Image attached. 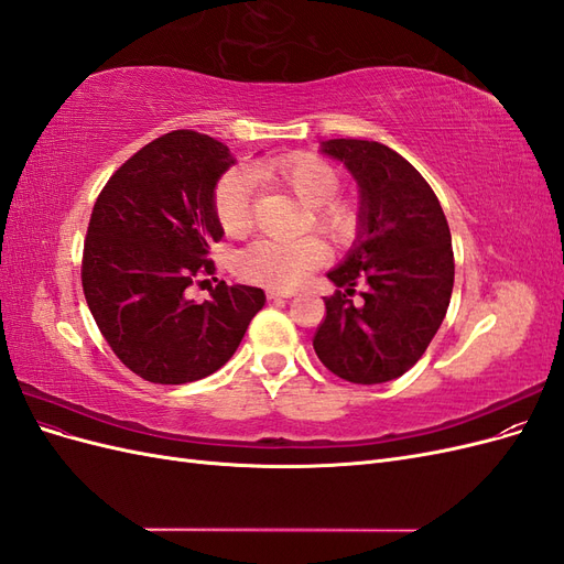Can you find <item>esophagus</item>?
Segmentation results:
<instances>
[{"label": "esophagus", "instance_id": "1", "mask_svg": "<svg viewBox=\"0 0 564 564\" xmlns=\"http://www.w3.org/2000/svg\"><path fill=\"white\" fill-rule=\"evenodd\" d=\"M265 296H268L270 301H275V299H292L294 292H280V289H268Z\"/></svg>", "mask_w": 564, "mask_h": 564}]
</instances>
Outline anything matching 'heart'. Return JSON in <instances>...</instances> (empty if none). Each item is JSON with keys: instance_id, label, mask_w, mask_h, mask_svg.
<instances>
[{"instance_id": "heart-1", "label": "heart", "mask_w": 564, "mask_h": 564, "mask_svg": "<svg viewBox=\"0 0 564 564\" xmlns=\"http://www.w3.org/2000/svg\"><path fill=\"white\" fill-rule=\"evenodd\" d=\"M256 178L278 183L308 204L313 224L329 232L334 240H346L352 235L355 212L346 202L334 199L340 185L338 172L329 162L305 152L259 162L253 169H232L218 181L214 207L220 228L228 235L242 237L253 228ZM324 261H327V247L317 237H299V240L261 237L237 253L235 270L237 275L256 284L292 289Z\"/></svg>"}]
</instances>
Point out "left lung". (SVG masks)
<instances>
[{"label":"left lung","instance_id":"1","mask_svg":"<svg viewBox=\"0 0 564 564\" xmlns=\"http://www.w3.org/2000/svg\"><path fill=\"white\" fill-rule=\"evenodd\" d=\"M319 152L357 183V235L327 278L344 289L324 299L313 348L350 383H386L412 369L447 315L454 286L452 235L431 185L377 141L332 139ZM362 281L364 301L347 296Z\"/></svg>","mask_w":564,"mask_h":564}]
</instances>
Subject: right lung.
I'll use <instances>...</instances> for the list:
<instances>
[{
  "mask_svg": "<svg viewBox=\"0 0 564 564\" xmlns=\"http://www.w3.org/2000/svg\"><path fill=\"white\" fill-rule=\"evenodd\" d=\"M237 160L207 133L172 131L117 169L98 195L82 286L115 355L150 383L181 386L218 371L265 305L259 286L220 282L204 303L185 296L214 275L224 237L216 185Z\"/></svg>",
  "mask_w": 564,
  "mask_h": 564,
  "instance_id": "right-lung-1",
  "label": "right lung"
}]
</instances>
